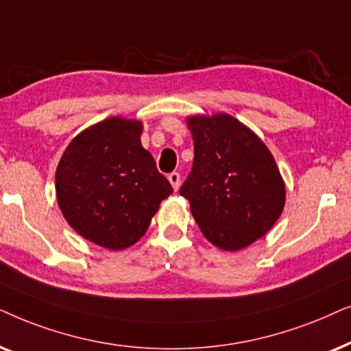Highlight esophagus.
Here are the masks:
<instances>
[{
	"label": "esophagus",
	"mask_w": 351,
	"mask_h": 351,
	"mask_svg": "<svg viewBox=\"0 0 351 351\" xmlns=\"http://www.w3.org/2000/svg\"><path fill=\"white\" fill-rule=\"evenodd\" d=\"M168 181H170V184L173 186V189H175V191L180 189V184H181L180 173H176V171L170 173V175H168Z\"/></svg>",
	"instance_id": "obj_1"
}]
</instances>
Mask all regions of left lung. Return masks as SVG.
I'll return each instance as SVG.
<instances>
[{
	"mask_svg": "<svg viewBox=\"0 0 351 351\" xmlns=\"http://www.w3.org/2000/svg\"><path fill=\"white\" fill-rule=\"evenodd\" d=\"M194 162L180 194L202 234L224 252L263 237L286 205V184L266 144L230 114L191 115Z\"/></svg>",
	"mask_w": 351,
	"mask_h": 351,
	"instance_id": "8db88e82",
	"label": "left lung"
}]
</instances>
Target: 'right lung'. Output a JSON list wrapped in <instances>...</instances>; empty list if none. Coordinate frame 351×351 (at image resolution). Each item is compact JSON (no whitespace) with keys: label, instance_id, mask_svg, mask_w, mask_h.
<instances>
[{"label":"right lung","instance_id":"right-lung-1","mask_svg":"<svg viewBox=\"0 0 351 351\" xmlns=\"http://www.w3.org/2000/svg\"><path fill=\"white\" fill-rule=\"evenodd\" d=\"M141 133L143 121L110 117L78 133L58 163L60 212L77 234L104 249L136 244L173 193Z\"/></svg>","mask_w":351,"mask_h":351}]
</instances>
